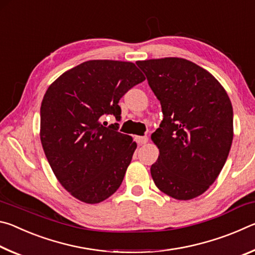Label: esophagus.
<instances>
[{
    "label": "esophagus",
    "instance_id": "1",
    "mask_svg": "<svg viewBox=\"0 0 255 255\" xmlns=\"http://www.w3.org/2000/svg\"><path fill=\"white\" fill-rule=\"evenodd\" d=\"M135 140L137 141L139 145H144L148 141V137L147 136H136Z\"/></svg>",
    "mask_w": 255,
    "mask_h": 255
}]
</instances>
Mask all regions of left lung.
<instances>
[{"label":"left lung","mask_w":255,"mask_h":255,"mask_svg":"<svg viewBox=\"0 0 255 255\" xmlns=\"http://www.w3.org/2000/svg\"><path fill=\"white\" fill-rule=\"evenodd\" d=\"M136 64L164 117L150 136L159 149L150 166L154 183L176 200H191L209 189L226 162L234 135L232 102L214 75L188 59Z\"/></svg>","instance_id":"8db88e82"}]
</instances>
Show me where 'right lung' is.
Instances as JSON below:
<instances>
[{
  "label": "right lung",
  "mask_w": 255,
  "mask_h": 255,
  "mask_svg": "<svg viewBox=\"0 0 255 255\" xmlns=\"http://www.w3.org/2000/svg\"><path fill=\"white\" fill-rule=\"evenodd\" d=\"M145 76L131 62L88 60L49 85L40 107V140L64 189L85 204H99L119 189L137 144L102 126L105 114L120 119L118 102Z\"/></svg>",
  "instance_id": "right-lung-1"
}]
</instances>
